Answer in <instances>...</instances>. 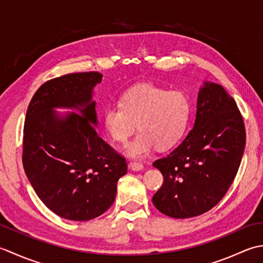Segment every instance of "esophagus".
<instances>
[{"label":"esophagus","instance_id":"34e87169","mask_svg":"<svg viewBox=\"0 0 263 263\" xmlns=\"http://www.w3.org/2000/svg\"><path fill=\"white\" fill-rule=\"evenodd\" d=\"M129 167L133 170H135V171H141V170L144 169V165L141 162H130L129 163Z\"/></svg>","mask_w":263,"mask_h":263}]
</instances>
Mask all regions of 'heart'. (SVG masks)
<instances>
[{
	"mask_svg": "<svg viewBox=\"0 0 263 263\" xmlns=\"http://www.w3.org/2000/svg\"><path fill=\"white\" fill-rule=\"evenodd\" d=\"M190 114L191 104L184 93L144 84L126 90L119 104L106 105L102 122L112 141L119 144H126L138 127L141 132L128 145L127 154L141 159L157 146H174L183 136Z\"/></svg>",
	"mask_w": 263,
	"mask_h": 263,
	"instance_id": "b5f03b06",
	"label": "heart"
}]
</instances>
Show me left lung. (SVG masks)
<instances>
[{
    "label": "left lung",
    "instance_id": "left-lung-1",
    "mask_svg": "<svg viewBox=\"0 0 263 263\" xmlns=\"http://www.w3.org/2000/svg\"><path fill=\"white\" fill-rule=\"evenodd\" d=\"M243 117L220 85L204 83L194 127L167 157L153 165L163 184L153 204L165 216L185 219L216 206L236 177L245 148Z\"/></svg>",
    "mask_w": 263,
    "mask_h": 263
}]
</instances>
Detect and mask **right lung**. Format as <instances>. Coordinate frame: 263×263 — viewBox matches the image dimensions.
Returning a JSON list of instances; mask_svg holds the SVG:
<instances>
[{"instance_id": "right-lung-1", "label": "right lung", "mask_w": 263, "mask_h": 263, "mask_svg": "<svg viewBox=\"0 0 263 263\" xmlns=\"http://www.w3.org/2000/svg\"><path fill=\"white\" fill-rule=\"evenodd\" d=\"M100 72H77L47 80L28 105L23 164L42 202L61 218L87 221L115 202L117 183L127 173L124 155L105 143L98 125L92 90ZM53 107H74L59 117Z\"/></svg>"}]
</instances>
